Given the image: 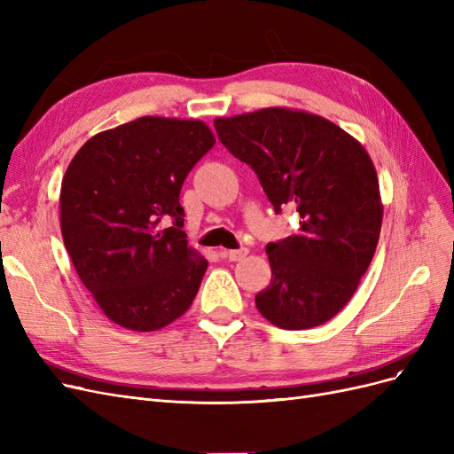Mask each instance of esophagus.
<instances>
[{
  "mask_svg": "<svg viewBox=\"0 0 454 454\" xmlns=\"http://www.w3.org/2000/svg\"><path fill=\"white\" fill-rule=\"evenodd\" d=\"M246 255H248V250L240 248V250H223L222 257L229 259V261H242Z\"/></svg>",
  "mask_w": 454,
  "mask_h": 454,
  "instance_id": "obj_1",
  "label": "esophagus"
}]
</instances>
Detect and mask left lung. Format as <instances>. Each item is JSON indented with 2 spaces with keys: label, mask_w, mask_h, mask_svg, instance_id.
<instances>
[{
  "label": "left lung",
  "mask_w": 454,
  "mask_h": 454,
  "mask_svg": "<svg viewBox=\"0 0 454 454\" xmlns=\"http://www.w3.org/2000/svg\"><path fill=\"white\" fill-rule=\"evenodd\" d=\"M217 138L257 174L274 212L299 232L267 244L270 284L257 310L282 329L316 327L348 303L373 259L382 204L373 162L332 121L286 107L214 121Z\"/></svg>",
  "instance_id": "obj_1"
}]
</instances>
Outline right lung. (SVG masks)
I'll use <instances>...</instances> for the list:
<instances>
[{"instance_id":"add662e5","label":"right lung","mask_w":454,"mask_h":454,"mask_svg":"<svg viewBox=\"0 0 454 454\" xmlns=\"http://www.w3.org/2000/svg\"><path fill=\"white\" fill-rule=\"evenodd\" d=\"M202 121L140 117L92 136L60 189V229L109 320L155 332L191 307L208 267L187 246L180 191L214 147Z\"/></svg>"}]
</instances>
